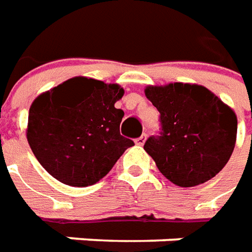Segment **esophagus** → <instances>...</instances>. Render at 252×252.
<instances>
[{
    "label": "esophagus",
    "instance_id": "1",
    "mask_svg": "<svg viewBox=\"0 0 252 252\" xmlns=\"http://www.w3.org/2000/svg\"><path fill=\"white\" fill-rule=\"evenodd\" d=\"M145 141H146V134H142L141 137H138V138L135 140V144H137V145H144V144H145Z\"/></svg>",
    "mask_w": 252,
    "mask_h": 252
}]
</instances>
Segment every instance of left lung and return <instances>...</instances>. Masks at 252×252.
I'll use <instances>...</instances> for the list:
<instances>
[{
  "mask_svg": "<svg viewBox=\"0 0 252 252\" xmlns=\"http://www.w3.org/2000/svg\"><path fill=\"white\" fill-rule=\"evenodd\" d=\"M145 96L160 112L161 133L144 149L169 182L198 186L225 167L237 133L231 107L198 84L148 85Z\"/></svg>",
  "mask_w": 252,
  "mask_h": 252,
  "instance_id": "left-lung-1",
  "label": "left lung"
}]
</instances>
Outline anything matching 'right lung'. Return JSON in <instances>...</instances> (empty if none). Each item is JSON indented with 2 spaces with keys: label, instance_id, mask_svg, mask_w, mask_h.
<instances>
[{
  "label": "right lung",
  "instance_id": "right-lung-1",
  "mask_svg": "<svg viewBox=\"0 0 252 252\" xmlns=\"http://www.w3.org/2000/svg\"><path fill=\"white\" fill-rule=\"evenodd\" d=\"M125 89L73 77L32 101L27 140L53 178L67 186L97 183L134 142L119 133L125 112L115 108Z\"/></svg>",
  "mask_w": 252,
  "mask_h": 252
}]
</instances>
